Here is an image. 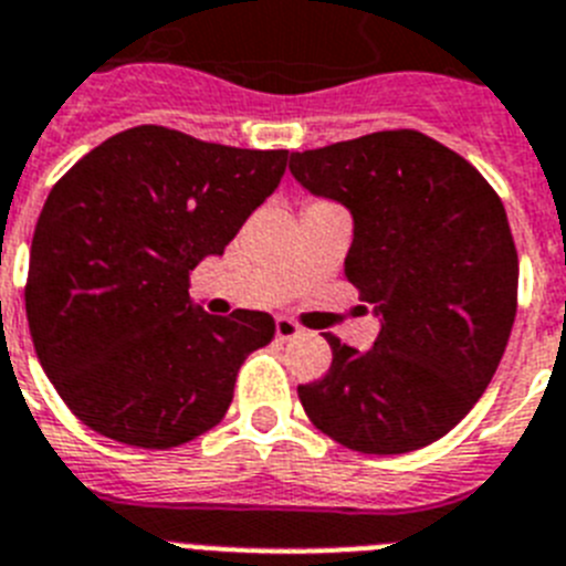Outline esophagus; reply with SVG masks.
<instances>
[{"mask_svg":"<svg viewBox=\"0 0 566 566\" xmlns=\"http://www.w3.org/2000/svg\"><path fill=\"white\" fill-rule=\"evenodd\" d=\"M274 332H277L280 340H292V337L301 335L303 329L294 321H289V317H277V321H274Z\"/></svg>","mask_w":566,"mask_h":566,"instance_id":"obj_1","label":"esophagus"}]
</instances>
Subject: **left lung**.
<instances>
[{"label":"left lung","mask_w":566,"mask_h":566,"mask_svg":"<svg viewBox=\"0 0 566 566\" xmlns=\"http://www.w3.org/2000/svg\"><path fill=\"white\" fill-rule=\"evenodd\" d=\"M289 168L352 211L346 280L380 315L369 352L326 335L329 371L297 386L308 421L366 455L438 441L484 395L513 332L518 251L504 202L412 128L294 151Z\"/></svg>","instance_id":"1"}]
</instances>
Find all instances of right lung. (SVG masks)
Masks as SVG:
<instances>
[{"label":"right lung","mask_w":566,"mask_h":566,"mask_svg":"<svg viewBox=\"0 0 566 566\" xmlns=\"http://www.w3.org/2000/svg\"><path fill=\"white\" fill-rule=\"evenodd\" d=\"M289 151L163 125L114 134L51 188L25 283L33 349L67 409L111 441L171 449L223 421L274 317L191 306L188 274L223 254L280 186Z\"/></svg>","instance_id":"add662e5"}]
</instances>
